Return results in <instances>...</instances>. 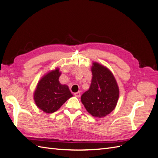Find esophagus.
Returning a JSON list of instances; mask_svg holds the SVG:
<instances>
[{
    "instance_id": "1",
    "label": "esophagus",
    "mask_w": 158,
    "mask_h": 158,
    "mask_svg": "<svg viewBox=\"0 0 158 158\" xmlns=\"http://www.w3.org/2000/svg\"><path fill=\"white\" fill-rule=\"evenodd\" d=\"M74 94V95H75L76 97L79 98V97L80 96V92H75Z\"/></svg>"
}]
</instances>
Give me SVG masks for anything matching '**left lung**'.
Returning a JSON list of instances; mask_svg holds the SVG:
<instances>
[{
	"label": "left lung",
	"instance_id": "left-lung-1",
	"mask_svg": "<svg viewBox=\"0 0 158 158\" xmlns=\"http://www.w3.org/2000/svg\"><path fill=\"white\" fill-rule=\"evenodd\" d=\"M89 88L82 95L81 101L89 114L101 118L115 108L119 90L113 74L106 67L94 63Z\"/></svg>",
	"mask_w": 158,
	"mask_h": 158
}]
</instances>
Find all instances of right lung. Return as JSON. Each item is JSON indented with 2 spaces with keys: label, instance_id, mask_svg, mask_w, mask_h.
<instances>
[{
  "label": "right lung",
  "instance_id": "obj_1",
  "mask_svg": "<svg viewBox=\"0 0 158 158\" xmlns=\"http://www.w3.org/2000/svg\"><path fill=\"white\" fill-rule=\"evenodd\" d=\"M59 69L52 71L43 77L34 93L37 106L47 113L57 111L66 100L73 96L67 85L60 84Z\"/></svg>",
  "mask_w": 158,
  "mask_h": 158
}]
</instances>
